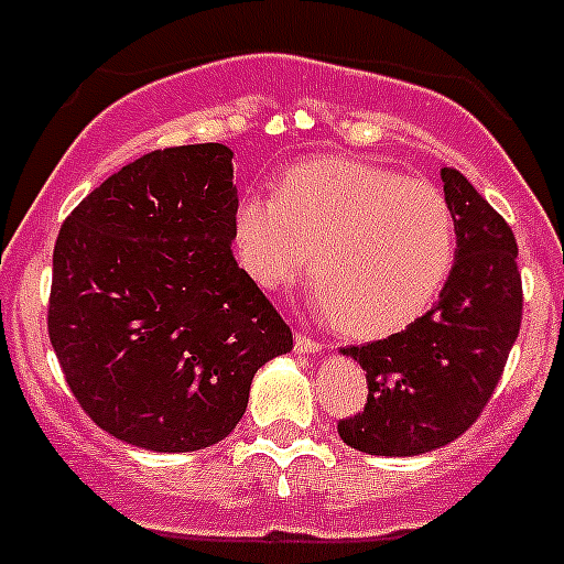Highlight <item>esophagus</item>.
<instances>
[{
    "mask_svg": "<svg viewBox=\"0 0 564 564\" xmlns=\"http://www.w3.org/2000/svg\"><path fill=\"white\" fill-rule=\"evenodd\" d=\"M296 352L299 355H316L322 352V344L316 338H310V335L296 333Z\"/></svg>",
    "mask_w": 564,
    "mask_h": 564,
    "instance_id": "obj_1",
    "label": "esophagus"
}]
</instances>
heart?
I'll use <instances>...</instances> for the list:
<instances>
[{"label":"heart","mask_w":564,"mask_h":564,"mask_svg":"<svg viewBox=\"0 0 564 564\" xmlns=\"http://www.w3.org/2000/svg\"><path fill=\"white\" fill-rule=\"evenodd\" d=\"M235 251L262 291L310 273L316 304L349 335H389L436 302L456 260V218L427 181L358 159H313L288 170L276 198L246 195Z\"/></svg>","instance_id":"b5f03b06"}]
</instances>
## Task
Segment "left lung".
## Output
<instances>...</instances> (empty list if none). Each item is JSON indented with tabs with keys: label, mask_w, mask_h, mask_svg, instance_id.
Masks as SVG:
<instances>
[{
	"label": "left lung",
	"mask_w": 564,
	"mask_h": 564,
	"mask_svg": "<svg viewBox=\"0 0 564 564\" xmlns=\"http://www.w3.org/2000/svg\"><path fill=\"white\" fill-rule=\"evenodd\" d=\"M456 218V262L438 302L402 333L340 355L366 371L369 397L338 422L369 456H422L462 436L492 397L523 318L518 242L458 170L442 167Z\"/></svg>",
	"instance_id": "left-lung-1"
}]
</instances>
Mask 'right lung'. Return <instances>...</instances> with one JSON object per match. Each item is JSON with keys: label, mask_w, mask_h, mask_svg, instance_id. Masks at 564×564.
<instances>
[{"label": "right lung", "mask_w": 564, "mask_h": 564, "mask_svg": "<svg viewBox=\"0 0 564 564\" xmlns=\"http://www.w3.org/2000/svg\"><path fill=\"white\" fill-rule=\"evenodd\" d=\"M235 153L153 151L77 204L53 254L50 340L91 420L153 453L204 451L242 420L291 327L231 254Z\"/></svg>", "instance_id": "add662e5"}]
</instances>
